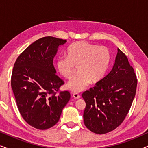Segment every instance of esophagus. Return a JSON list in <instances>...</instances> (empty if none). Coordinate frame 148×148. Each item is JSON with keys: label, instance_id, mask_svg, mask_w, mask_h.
<instances>
[{"label": "esophagus", "instance_id": "1", "mask_svg": "<svg viewBox=\"0 0 148 148\" xmlns=\"http://www.w3.org/2000/svg\"><path fill=\"white\" fill-rule=\"evenodd\" d=\"M72 96L75 99H79L81 98V96L79 94H77V93H73Z\"/></svg>", "mask_w": 148, "mask_h": 148}]
</instances>
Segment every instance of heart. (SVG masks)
<instances>
[{
  "label": "heart",
  "mask_w": 148,
  "mask_h": 148,
  "mask_svg": "<svg viewBox=\"0 0 148 148\" xmlns=\"http://www.w3.org/2000/svg\"><path fill=\"white\" fill-rule=\"evenodd\" d=\"M67 56H60L56 60L58 72L66 79L71 77L77 66L79 73L66 84V88L73 92H80L90 82L96 83L104 77L110 63V50L105 46L86 42H79L70 46Z\"/></svg>",
  "instance_id": "obj_1"
}]
</instances>
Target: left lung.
Segmentation results:
<instances>
[{
    "label": "left lung",
    "instance_id": "8db88e82",
    "mask_svg": "<svg viewBox=\"0 0 148 148\" xmlns=\"http://www.w3.org/2000/svg\"><path fill=\"white\" fill-rule=\"evenodd\" d=\"M137 79L126 55L118 48L110 72L82 94L84 124L96 134L114 130L125 120L136 93Z\"/></svg>",
    "mask_w": 148,
    "mask_h": 148
}]
</instances>
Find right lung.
<instances>
[{
  "label": "right lung",
  "mask_w": 148,
  "mask_h": 148,
  "mask_svg": "<svg viewBox=\"0 0 148 148\" xmlns=\"http://www.w3.org/2000/svg\"><path fill=\"white\" fill-rule=\"evenodd\" d=\"M66 42L52 36L36 40L20 54L14 64L11 88L20 114L40 130L53 127L71 94L60 91L64 81L56 75L53 58Z\"/></svg>",
  "instance_id": "1"
}]
</instances>
